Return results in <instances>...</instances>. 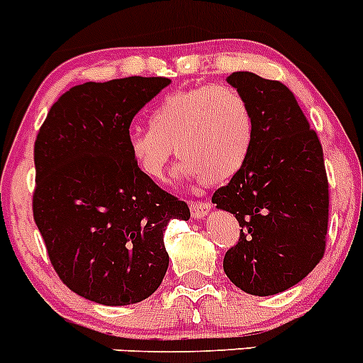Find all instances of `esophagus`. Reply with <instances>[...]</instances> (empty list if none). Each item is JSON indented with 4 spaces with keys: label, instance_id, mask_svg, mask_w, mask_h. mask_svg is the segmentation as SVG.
<instances>
[{
    "label": "esophagus",
    "instance_id": "obj_1",
    "mask_svg": "<svg viewBox=\"0 0 363 363\" xmlns=\"http://www.w3.org/2000/svg\"><path fill=\"white\" fill-rule=\"evenodd\" d=\"M209 211H211V202H193L191 204L193 218H197V220L206 218Z\"/></svg>",
    "mask_w": 363,
    "mask_h": 363
}]
</instances>
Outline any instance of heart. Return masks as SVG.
I'll use <instances>...</instances> for the list:
<instances>
[{
  "label": "heart",
  "instance_id": "obj_1",
  "mask_svg": "<svg viewBox=\"0 0 363 363\" xmlns=\"http://www.w3.org/2000/svg\"><path fill=\"white\" fill-rule=\"evenodd\" d=\"M254 140V116L238 89L206 84L166 94L150 114L148 130H134L128 154L141 174L162 181L172 148L184 181L220 184L245 164Z\"/></svg>",
  "mask_w": 363,
  "mask_h": 363
}]
</instances>
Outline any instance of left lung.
<instances>
[{
	"label": "left lung",
	"mask_w": 363,
	"mask_h": 363,
	"mask_svg": "<svg viewBox=\"0 0 363 363\" xmlns=\"http://www.w3.org/2000/svg\"><path fill=\"white\" fill-rule=\"evenodd\" d=\"M228 82L249 101L254 140L242 170L211 199L242 228L223 272L250 296H274L324 256L330 186L323 147L284 84L249 71L229 74Z\"/></svg>",
	"instance_id": "1"
}]
</instances>
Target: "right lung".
<instances>
[{
	"instance_id": "right-lung-1",
	"label": "right lung",
	"mask_w": 363,
	"mask_h": 363,
	"mask_svg": "<svg viewBox=\"0 0 363 363\" xmlns=\"http://www.w3.org/2000/svg\"><path fill=\"white\" fill-rule=\"evenodd\" d=\"M170 84L127 77L71 87L33 147V220L50 262L74 294L105 306L150 297L166 269V225L186 202L147 179L128 154L132 118Z\"/></svg>"
}]
</instances>
